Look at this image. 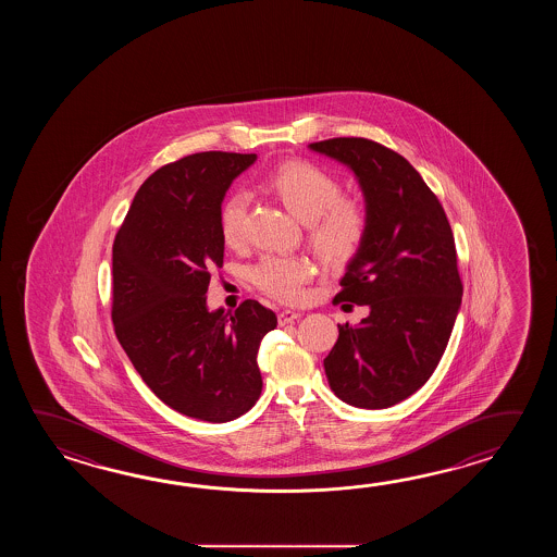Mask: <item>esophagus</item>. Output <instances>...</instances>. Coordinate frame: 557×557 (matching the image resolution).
I'll return each mask as SVG.
<instances>
[{
  "instance_id": "esophagus-1",
  "label": "esophagus",
  "mask_w": 557,
  "mask_h": 557,
  "mask_svg": "<svg viewBox=\"0 0 557 557\" xmlns=\"http://www.w3.org/2000/svg\"><path fill=\"white\" fill-rule=\"evenodd\" d=\"M300 319V312H296V310H283L281 314H278V324L284 326V324H290V322H295V320Z\"/></svg>"
}]
</instances>
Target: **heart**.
<instances>
[{"label": "heart", "mask_w": 557, "mask_h": 557, "mask_svg": "<svg viewBox=\"0 0 557 557\" xmlns=\"http://www.w3.org/2000/svg\"><path fill=\"white\" fill-rule=\"evenodd\" d=\"M267 187L284 207L307 225L310 247L320 259L334 267L352 261L368 233V214L360 202L344 199L341 181L326 169L290 161L276 166ZM247 197L235 193L221 209V235L228 247L243 240ZM310 267L298 257H264L250 269V281L264 295L283 302H295L302 295Z\"/></svg>", "instance_id": "obj_1"}]
</instances>
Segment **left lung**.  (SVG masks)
<instances>
[{
  "mask_svg": "<svg viewBox=\"0 0 557 557\" xmlns=\"http://www.w3.org/2000/svg\"><path fill=\"white\" fill-rule=\"evenodd\" d=\"M308 149L355 173L368 214L367 238L334 302L370 312L356 326L338 324L324 372L344 403L391 408L432 376L462 305L450 223L414 166L384 145L338 137Z\"/></svg>",
  "mask_w": 557,
  "mask_h": 557,
  "instance_id": "1",
  "label": "left lung"
}]
</instances>
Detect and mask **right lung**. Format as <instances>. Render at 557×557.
<instances>
[{"instance_id": "right-lung-1", "label": "right lung", "mask_w": 557, "mask_h": 557, "mask_svg": "<svg viewBox=\"0 0 557 557\" xmlns=\"http://www.w3.org/2000/svg\"><path fill=\"white\" fill-rule=\"evenodd\" d=\"M257 154L207 151L157 169L137 190L113 243L111 319L123 350L159 400L181 414L228 422L262 391L259 346L276 314L245 300L209 310L223 267L221 205Z\"/></svg>"}]
</instances>
